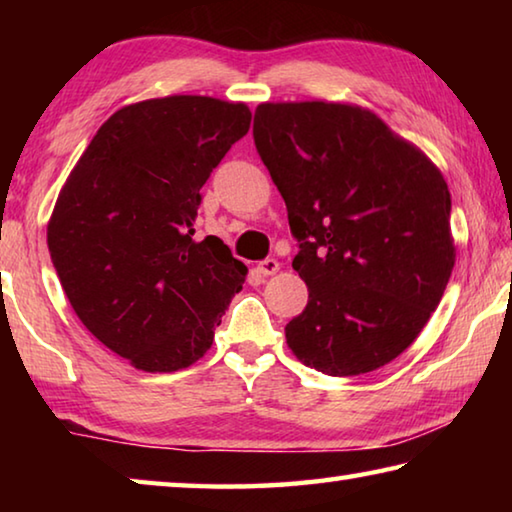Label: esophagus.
I'll use <instances>...</instances> for the list:
<instances>
[{
	"label": "esophagus",
	"mask_w": 512,
	"mask_h": 512,
	"mask_svg": "<svg viewBox=\"0 0 512 512\" xmlns=\"http://www.w3.org/2000/svg\"><path fill=\"white\" fill-rule=\"evenodd\" d=\"M277 271H280V262H277V259H273V257H266L264 262L257 264V273L264 275V277L275 275Z\"/></svg>",
	"instance_id": "esophagus-1"
}]
</instances>
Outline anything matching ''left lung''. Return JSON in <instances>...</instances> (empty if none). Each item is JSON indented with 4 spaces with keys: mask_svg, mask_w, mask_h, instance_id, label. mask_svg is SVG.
Here are the masks:
<instances>
[{
    "mask_svg": "<svg viewBox=\"0 0 512 512\" xmlns=\"http://www.w3.org/2000/svg\"><path fill=\"white\" fill-rule=\"evenodd\" d=\"M255 146L287 203L305 311L291 352L332 377L377 370L418 339L454 268L452 198L427 155L348 103H262Z\"/></svg>",
    "mask_w": 512,
    "mask_h": 512,
    "instance_id": "8db88e82",
    "label": "left lung"
}]
</instances>
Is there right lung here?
<instances>
[{"label":"right lung","instance_id":"add662e5","mask_svg":"<svg viewBox=\"0 0 512 512\" xmlns=\"http://www.w3.org/2000/svg\"><path fill=\"white\" fill-rule=\"evenodd\" d=\"M246 103L149 99L117 110L69 173L47 228L69 305L144 372L192 366L248 268L219 237L194 241L201 187L250 128Z\"/></svg>","mask_w":512,"mask_h":512}]
</instances>
